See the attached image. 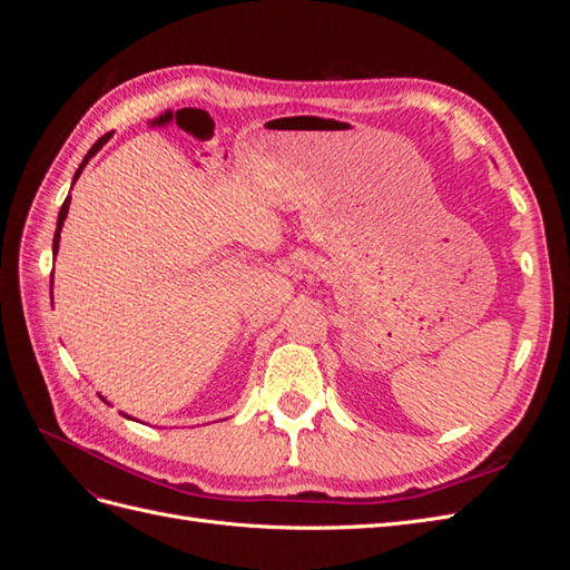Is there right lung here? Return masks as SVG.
<instances>
[{
    "label": "right lung",
    "instance_id": "add662e5",
    "mask_svg": "<svg viewBox=\"0 0 570 570\" xmlns=\"http://www.w3.org/2000/svg\"><path fill=\"white\" fill-rule=\"evenodd\" d=\"M109 137H111V132H107V135H101L99 140L90 147V151L85 154V159L80 161V166H78V170H76V176H73V183H71V187L76 185V180L80 178V174H82V168L88 166V161L95 157V154L105 147L107 142H109ZM68 206H71V195H68L66 199H63V204H61V212H59V218H57V233H55V245H51V254L57 256V252H59V243H61V228H63V220H66V216H68ZM51 283H55V273H51ZM101 400H105V396H101ZM107 402V400H105ZM126 416V413H124ZM126 419H132V416H126Z\"/></svg>",
    "mask_w": 570,
    "mask_h": 570
}]
</instances>
